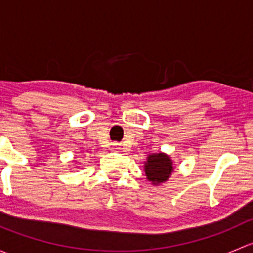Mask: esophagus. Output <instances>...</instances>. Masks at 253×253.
Returning <instances> with one entry per match:
<instances>
[{"label":"esophagus","mask_w":253,"mask_h":253,"mask_svg":"<svg viewBox=\"0 0 253 253\" xmlns=\"http://www.w3.org/2000/svg\"><path fill=\"white\" fill-rule=\"evenodd\" d=\"M112 147H114V149H119V144H117V143H114V144H112Z\"/></svg>","instance_id":"34e87169"}]
</instances>
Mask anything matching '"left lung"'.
Masks as SVG:
<instances>
[{"mask_svg":"<svg viewBox=\"0 0 253 253\" xmlns=\"http://www.w3.org/2000/svg\"><path fill=\"white\" fill-rule=\"evenodd\" d=\"M147 178L154 185L165 182L170 177L172 171V162L164 153H158L148 157L144 165Z\"/></svg>","mask_w":253,"mask_h":253,"instance_id":"1","label":"left lung"}]
</instances>
